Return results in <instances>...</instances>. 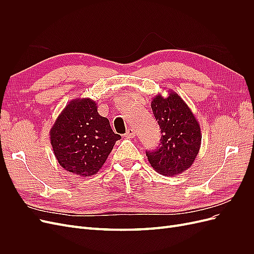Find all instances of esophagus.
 <instances>
[{
    "instance_id": "1",
    "label": "esophagus",
    "mask_w": 254,
    "mask_h": 254,
    "mask_svg": "<svg viewBox=\"0 0 254 254\" xmlns=\"http://www.w3.org/2000/svg\"><path fill=\"white\" fill-rule=\"evenodd\" d=\"M125 136H127V137H134L135 136V130L132 129V128H129L127 130Z\"/></svg>"
}]
</instances>
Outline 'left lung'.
<instances>
[{
	"label": "left lung",
	"instance_id": "1",
	"mask_svg": "<svg viewBox=\"0 0 254 254\" xmlns=\"http://www.w3.org/2000/svg\"><path fill=\"white\" fill-rule=\"evenodd\" d=\"M151 109L161 129L160 146L146 151L150 165L164 176H177L191 166L201 145L200 125L187 103L174 91L156 95Z\"/></svg>",
	"mask_w": 254,
	"mask_h": 254
}]
</instances>
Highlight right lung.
<instances>
[{
    "instance_id": "obj_1",
    "label": "right lung",
    "mask_w": 254,
    "mask_h": 254,
    "mask_svg": "<svg viewBox=\"0 0 254 254\" xmlns=\"http://www.w3.org/2000/svg\"><path fill=\"white\" fill-rule=\"evenodd\" d=\"M51 144L60 166L81 177L101 170L121 135L97 112L91 98H75L58 115L50 131Z\"/></svg>"
}]
</instances>
